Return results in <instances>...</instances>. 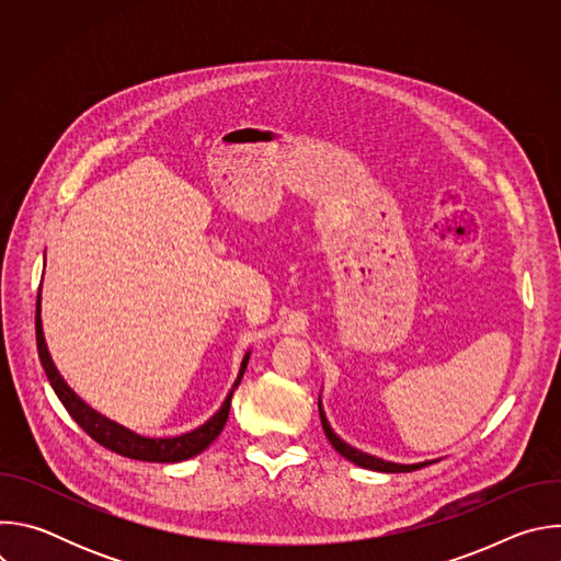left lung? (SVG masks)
Listing matches in <instances>:
<instances>
[{
    "label": "left lung",
    "mask_w": 561,
    "mask_h": 561,
    "mask_svg": "<svg viewBox=\"0 0 561 561\" xmlns=\"http://www.w3.org/2000/svg\"><path fill=\"white\" fill-rule=\"evenodd\" d=\"M319 417H322L324 433H327L329 442L333 444V448H335L342 457H346L348 461H353V463H357V466H362V468L381 470V472H411V470H417V468H422V466H428V463H431V461H422V463H413V466H402V463H390V461H383V459L370 457V455H366V453H359V450H355L353 446L344 444V442H342V439L331 431V426H329V422H327V417H324L322 404H319Z\"/></svg>",
    "instance_id": "left-lung-1"
}]
</instances>
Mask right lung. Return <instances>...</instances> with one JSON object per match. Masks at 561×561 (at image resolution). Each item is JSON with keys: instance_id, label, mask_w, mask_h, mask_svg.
Segmentation results:
<instances>
[{"instance_id": "obj_1", "label": "right lung", "mask_w": 561, "mask_h": 561, "mask_svg": "<svg viewBox=\"0 0 561 561\" xmlns=\"http://www.w3.org/2000/svg\"><path fill=\"white\" fill-rule=\"evenodd\" d=\"M35 335H37V353H39V362L46 370V377L53 386V390L57 392L59 402L64 404V409L68 411V415L82 426L100 446L117 453V455H124V457H130V459H139V461H182V459H188V457H195L199 455L204 448H208L217 435L224 431L226 426V420H228V413H230V397L234 392V388L239 386V381H242L244 377V370H247V364H249V357H244L242 362V368H239V375L232 383V390L228 392L226 402L221 404V409L199 428L186 433V435H180V437H171V439H148V437H139L122 426H117L115 422L102 417L100 413H95L93 409H89L82 399H79L68 386L66 381L61 379V375L57 373L50 355H48V348H46V342H44V333H42V317H39V295H37V310H35Z\"/></svg>"}]
</instances>
